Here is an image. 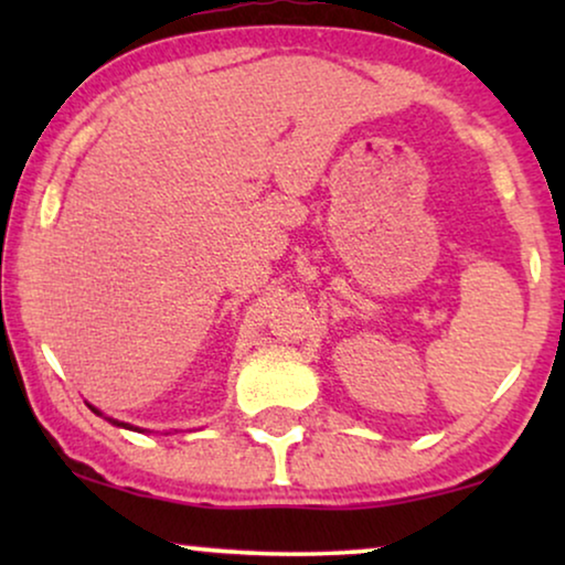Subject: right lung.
I'll use <instances>...</instances> for the list:
<instances>
[{"label":"right lung","mask_w":565,"mask_h":565,"mask_svg":"<svg viewBox=\"0 0 565 565\" xmlns=\"http://www.w3.org/2000/svg\"><path fill=\"white\" fill-rule=\"evenodd\" d=\"M92 408V412H95V414H99L97 412V408L95 406H89ZM107 422H113V424H118V427H126V429H134V427H130V424H122V422H115V419H110V416H107Z\"/></svg>","instance_id":"1"}]
</instances>
